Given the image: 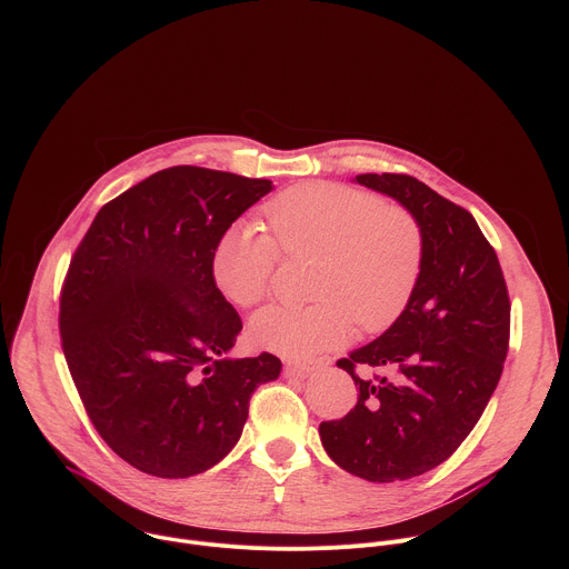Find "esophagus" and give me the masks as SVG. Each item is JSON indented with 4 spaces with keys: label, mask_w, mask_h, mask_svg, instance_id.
Segmentation results:
<instances>
[{
    "label": "esophagus",
    "mask_w": 569,
    "mask_h": 569,
    "mask_svg": "<svg viewBox=\"0 0 569 569\" xmlns=\"http://www.w3.org/2000/svg\"><path fill=\"white\" fill-rule=\"evenodd\" d=\"M331 362L327 360V358H321V360H308V362H288L286 365V371L288 373H297V376H310L312 371H317V369H321V367H329Z\"/></svg>",
    "instance_id": "1"
}]
</instances>
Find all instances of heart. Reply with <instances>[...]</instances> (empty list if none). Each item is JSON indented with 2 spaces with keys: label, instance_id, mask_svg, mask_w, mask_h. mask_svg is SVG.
I'll use <instances>...</instances> for the list:
<instances>
[{
  "label": "heart",
  "instance_id": "obj_1",
  "mask_svg": "<svg viewBox=\"0 0 569 569\" xmlns=\"http://www.w3.org/2000/svg\"><path fill=\"white\" fill-rule=\"evenodd\" d=\"M266 220L290 257H319L312 306H270L250 321L257 349L310 358L340 347L358 329L376 333L405 310L423 268L419 220L398 204L331 182L299 184L266 207ZM276 242L250 222L231 224L213 246L211 277L224 299L257 306L272 286Z\"/></svg>",
  "mask_w": 569,
  "mask_h": 569
}]
</instances>
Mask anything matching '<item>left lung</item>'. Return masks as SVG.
Listing matches in <instances>:
<instances>
[{"label":"left lung","mask_w":569,"mask_h":569,"mask_svg":"<svg viewBox=\"0 0 569 569\" xmlns=\"http://www.w3.org/2000/svg\"><path fill=\"white\" fill-rule=\"evenodd\" d=\"M353 182L408 209L426 246L405 310L380 338L338 360L358 387L356 408L319 426L340 468L387 483L432 470L470 435L502 376L511 306L498 254L466 209L410 176L365 173Z\"/></svg>","instance_id":"1"}]
</instances>
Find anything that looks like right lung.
<instances>
[{
	"label": "right lung",
	"instance_id": "add662e5",
	"mask_svg": "<svg viewBox=\"0 0 569 569\" xmlns=\"http://www.w3.org/2000/svg\"><path fill=\"white\" fill-rule=\"evenodd\" d=\"M270 180L159 171L108 202L69 263L60 338L103 441L141 472L180 479L222 461L272 353L231 358L242 323L211 277L216 240Z\"/></svg>",
	"mask_w": 569,
	"mask_h": 569
}]
</instances>
